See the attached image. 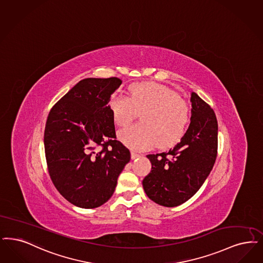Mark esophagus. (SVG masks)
<instances>
[{"mask_svg": "<svg viewBox=\"0 0 263 263\" xmlns=\"http://www.w3.org/2000/svg\"><path fill=\"white\" fill-rule=\"evenodd\" d=\"M141 156L139 155V154H137V153H135V152H132L131 153V158L132 159H136V158H140Z\"/></svg>", "mask_w": 263, "mask_h": 263, "instance_id": "34e87169", "label": "esophagus"}]
</instances>
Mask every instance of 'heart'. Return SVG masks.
<instances>
[{"mask_svg":"<svg viewBox=\"0 0 263 263\" xmlns=\"http://www.w3.org/2000/svg\"><path fill=\"white\" fill-rule=\"evenodd\" d=\"M129 97L115 96L109 106L116 125H129L138 114L141 123L118 133L119 140L132 149H147L175 144L184 131L188 107L177 94L158 83H138L128 90Z\"/></svg>","mask_w":263,"mask_h":263,"instance_id":"heart-1","label":"heart"}]
</instances>
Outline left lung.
<instances>
[{
    "instance_id": "left-lung-1",
    "label": "left lung",
    "mask_w": 263,
    "mask_h": 263,
    "mask_svg": "<svg viewBox=\"0 0 263 263\" xmlns=\"http://www.w3.org/2000/svg\"><path fill=\"white\" fill-rule=\"evenodd\" d=\"M188 130L167 153L147 155L152 170L143 180L147 197L173 208L191 199L210 175L217 156L218 124L213 109L191 93Z\"/></svg>"
}]
</instances>
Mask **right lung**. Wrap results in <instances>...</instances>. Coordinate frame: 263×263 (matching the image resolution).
<instances>
[{"mask_svg": "<svg viewBox=\"0 0 263 263\" xmlns=\"http://www.w3.org/2000/svg\"><path fill=\"white\" fill-rule=\"evenodd\" d=\"M117 77L86 78L53 105L47 118L44 146L49 174L65 200L95 209L112 196L130 152L116 140L110 96Z\"/></svg>", "mask_w": 263, "mask_h": 263, "instance_id": "1", "label": "right lung"}]
</instances>
